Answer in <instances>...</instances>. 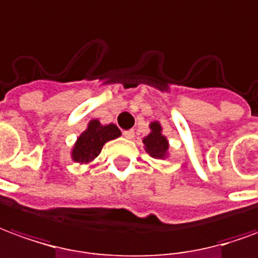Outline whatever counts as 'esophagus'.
Here are the masks:
<instances>
[{
    "label": "esophagus",
    "mask_w": 258,
    "mask_h": 258,
    "mask_svg": "<svg viewBox=\"0 0 258 258\" xmlns=\"http://www.w3.org/2000/svg\"><path fill=\"white\" fill-rule=\"evenodd\" d=\"M123 136H125L126 139H133L135 138V131H133V129H131V131H125V132H123Z\"/></svg>",
    "instance_id": "34e87169"
}]
</instances>
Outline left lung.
<instances>
[{"mask_svg":"<svg viewBox=\"0 0 258 258\" xmlns=\"http://www.w3.org/2000/svg\"><path fill=\"white\" fill-rule=\"evenodd\" d=\"M151 133L143 139V143L146 146V151L153 158H165L168 151V140L165 136H162L161 125L158 122H153L150 125Z\"/></svg>","mask_w":258,"mask_h":258,"instance_id":"1","label":"left lung"}]
</instances>
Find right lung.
I'll use <instances>...</instances> for the list:
<instances>
[{"label":"right lung","mask_w":258,"mask_h":258,"mask_svg":"<svg viewBox=\"0 0 258 258\" xmlns=\"http://www.w3.org/2000/svg\"><path fill=\"white\" fill-rule=\"evenodd\" d=\"M120 131L114 125L103 126L97 119L90 120L85 132L78 138L72 150V158L74 161L80 164H87L93 161L97 155L101 153L103 146L109 140L119 138Z\"/></svg>","instance_id":"obj_1"}]
</instances>
